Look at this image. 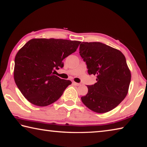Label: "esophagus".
<instances>
[{"label": "esophagus", "mask_w": 147, "mask_h": 147, "mask_svg": "<svg viewBox=\"0 0 147 147\" xmlns=\"http://www.w3.org/2000/svg\"><path fill=\"white\" fill-rule=\"evenodd\" d=\"M73 84H74V86H78L80 85V84H79V83H76V82H73Z\"/></svg>", "instance_id": "1"}]
</instances>
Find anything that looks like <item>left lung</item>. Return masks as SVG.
<instances>
[{"label":"left lung","instance_id":"obj_1","mask_svg":"<svg viewBox=\"0 0 147 147\" xmlns=\"http://www.w3.org/2000/svg\"><path fill=\"white\" fill-rule=\"evenodd\" d=\"M80 55L86 62L89 74L96 76L94 85L82 96L84 105L98 113L112 110L127 95L131 73L124 54L100 42H82Z\"/></svg>","mask_w":147,"mask_h":147}]
</instances>
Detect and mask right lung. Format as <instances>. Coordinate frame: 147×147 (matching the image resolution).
Returning <instances> with one entry per match:
<instances>
[{
	"mask_svg": "<svg viewBox=\"0 0 147 147\" xmlns=\"http://www.w3.org/2000/svg\"><path fill=\"white\" fill-rule=\"evenodd\" d=\"M80 41L61 39H32L17 53L14 80L30 102L38 106L54 103L71 82L54 75L62 61L76 51Z\"/></svg>",
	"mask_w": 147,
	"mask_h": 147,
	"instance_id": "add662e5",
	"label": "right lung"
}]
</instances>
